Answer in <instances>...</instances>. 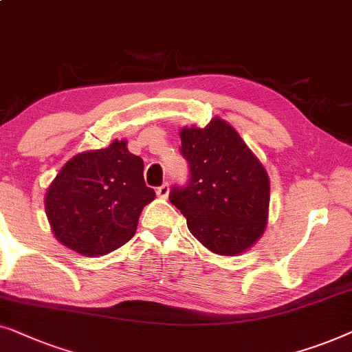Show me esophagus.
<instances>
[{
    "instance_id": "34e87169",
    "label": "esophagus",
    "mask_w": 352,
    "mask_h": 352,
    "mask_svg": "<svg viewBox=\"0 0 352 352\" xmlns=\"http://www.w3.org/2000/svg\"><path fill=\"white\" fill-rule=\"evenodd\" d=\"M169 185H162L156 190V195L157 197H161V199H167V197H169Z\"/></svg>"
}]
</instances>
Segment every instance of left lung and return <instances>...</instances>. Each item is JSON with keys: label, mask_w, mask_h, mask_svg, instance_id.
<instances>
[{"label": "left lung", "mask_w": 352, "mask_h": 352, "mask_svg": "<svg viewBox=\"0 0 352 352\" xmlns=\"http://www.w3.org/2000/svg\"><path fill=\"white\" fill-rule=\"evenodd\" d=\"M182 155L191 180L170 202L206 249L221 256L249 250L266 230L270 177L239 133L221 118L206 127H182Z\"/></svg>", "instance_id": "left-lung-1"}]
</instances>
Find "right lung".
<instances>
[{"label": "right lung", "instance_id": "1", "mask_svg": "<svg viewBox=\"0 0 352 352\" xmlns=\"http://www.w3.org/2000/svg\"><path fill=\"white\" fill-rule=\"evenodd\" d=\"M156 192L143 180V161L127 140L73 156L49 185L44 209L56 239L84 256L120 249L135 234Z\"/></svg>", "mask_w": 352, "mask_h": 352}]
</instances>
